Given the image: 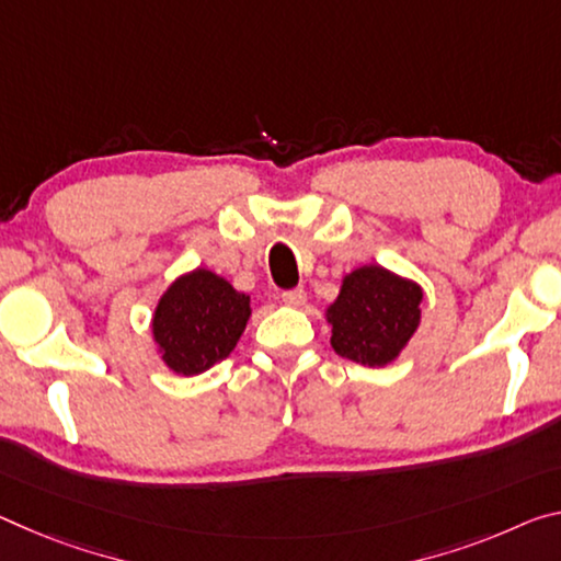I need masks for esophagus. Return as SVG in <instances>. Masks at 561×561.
Returning <instances> with one entry per match:
<instances>
[{"mask_svg": "<svg viewBox=\"0 0 561 561\" xmlns=\"http://www.w3.org/2000/svg\"><path fill=\"white\" fill-rule=\"evenodd\" d=\"M305 299H307V295H305V289H301V287L282 291V301H284V305H289V307H301V305H305Z\"/></svg>", "mask_w": 561, "mask_h": 561, "instance_id": "1", "label": "esophagus"}]
</instances>
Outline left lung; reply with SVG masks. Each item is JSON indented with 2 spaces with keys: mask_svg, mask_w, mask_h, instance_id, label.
<instances>
[{
  "mask_svg": "<svg viewBox=\"0 0 561 561\" xmlns=\"http://www.w3.org/2000/svg\"><path fill=\"white\" fill-rule=\"evenodd\" d=\"M422 289L381 266H362L344 277L329 307L332 346L344 359L369 367L392 362L420 327Z\"/></svg>",
  "mask_w": 561,
  "mask_h": 561,
  "instance_id": "left-lung-1",
  "label": "left lung"
}]
</instances>
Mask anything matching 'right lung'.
Masks as SVG:
<instances>
[{"instance_id":"1","label":"right lung","mask_w":561,"mask_h":561,"mask_svg":"<svg viewBox=\"0 0 561 561\" xmlns=\"http://www.w3.org/2000/svg\"><path fill=\"white\" fill-rule=\"evenodd\" d=\"M252 314L249 297L227 279L197 270L176 279L159 299L154 342L176 375L194 377L227 359Z\"/></svg>"}]
</instances>
